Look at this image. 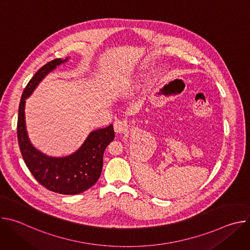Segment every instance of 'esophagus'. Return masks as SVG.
<instances>
[{"mask_svg": "<svg viewBox=\"0 0 250 250\" xmlns=\"http://www.w3.org/2000/svg\"><path fill=\"white\" fill-rule=\"evenodd\" d=\"M114 128H115V131L118 133V134H122V133H125L127 131V124L124 121H117L114 123Z\"/></svg>", "mask_w": 250, "mask_h": 250, "instance_id": "1", "label": "esophagus"}]
</instances>
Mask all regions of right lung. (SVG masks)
<instances>
[{"mask_svg": "<svg viewBox=\"0 0 250 250\" xmlns=\"http://www.w3.org/2000/svg\"><path fill=\"white\" fill-rule=\"evenodd\" d=\"M68 59L57 58L48 62L26 85L19 106L18 140L24 163L39 183L55 193L76 195L92 187L101 176L104 151L115 138L113 125L91 131L83 145L72 154L53 157L32 146L27 135L24 115L25 100L49 72Z\"/></svg>", "mask_w": 250, "mask_h": 250, "instance_id": "obj_1", "label": "right lung"}]
</instances>
